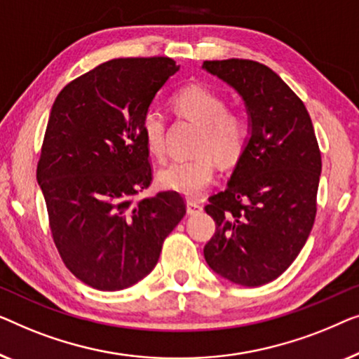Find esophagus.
Returning <instances> with one entry per match:
<instances>
[{
  "label": "esophagus",
  "instance_id": "34e87169",
  "mask_svg": "<svg viewBox=\"0 0 359 359\" xmlns=\"http://www.w3.org/2000/svg\"><path fill=\"white\" fill-rule=\"evenodd\" d=\"M201 210H203V206H201L200 201H195V200L187 201V213L189 215H196L200 213Z\"/></svg>",
  "mask_w": 359,
  "mask_h": 359
}]
</instances>
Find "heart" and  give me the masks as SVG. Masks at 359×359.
Wrapping results in <instances>:
<instances>
[{
	"mask_svg": "<svg viewBox=\"0 0 359 359\" xmlns=\"http://www.w3.org/2000/svg\"><path fill=\"white\" fill-rule=\"evenodd\" d=\"M172 104L182 117L201 127L196 149L210 151L216 159L232 164L239 159L249 138V123L244 115L228 110V100L215 89L190 84L174 94ZM141 133L151 153L163 158L165 153V117L159 109L149 107L141 117ZM215 177V163L208 153L194 158L174 159L159 170L164 189L185 196L203 194Z\"/></svg>",
	"mask_w": 359,
	"mask_h": 359,
	"instance_id": "b5f03b06",
	"label": "heart"
}]
</instances>
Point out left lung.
Listing matches in <instances>:
<instances>
[{"label":"left lung","mask_w":359,"mask_h":359,"mask_svg":"<svg viewBox=\"0 0 359 359\" xmlns=\"http://www.w3.org/2000/svg\"><path fill=\"white\" fill-rule=\"evenodd\" d=\"M245 104L249 138L228 187L205 206L216 232L210 269L242 286H262L290 266L316 219L322 159L302 100L278 74L252 60L203 62Z\"/></svg>","instance_id":"1"}]
</instances>
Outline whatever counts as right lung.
<instances>
[{
  "instance_id": "add662e5",
  "label": "right lung",
  "mask_w": 359,
  "mask_h": 359,
  "mask_svg": "<svg viewBox=\"0 0 359 359\" xmlns=\"http://www.w3.org/2000/svg\"><path fill=\"white\" fill-rule=\"evenodd\" d=\"M179 68L165 57L115 58L53 102L37 182L60 257L95 290L120 291L149 275L185 216L177 191L136 196L153 180L141 117Z\"/></svg>"
}]
</instances>
